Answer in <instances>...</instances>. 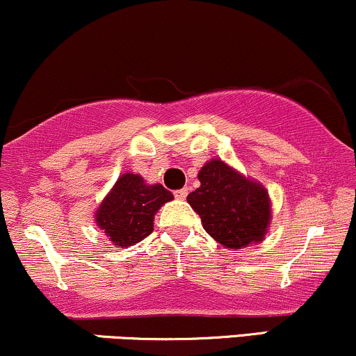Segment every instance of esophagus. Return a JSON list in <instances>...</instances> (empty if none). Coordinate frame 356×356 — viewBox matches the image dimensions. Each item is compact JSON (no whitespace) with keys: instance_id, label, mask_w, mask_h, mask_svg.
Returning a JSON list of instances; mask_svg holds the SVG:
<instances>
[{"instance_id":"1","label":"esophagus","mask_w":356,"mask_h":356,"mask_svg":"<svg viewBox=\"0 0 356 356\" xmlns=\"http://www.w3.org/2000/svg\"><path fill=\"white\" fill-rule=\"evenodd\" d=\"M186 195H188V188H181V190L175 191V198L177 200H185Z\"/></svg>"}]
</instances>
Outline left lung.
Returning a JSON list of instances; mask_svg holds the SVG:
<instances>
[{"instance_id": "left-lung-1", "label": "left lung", "mask_w": 356, "mask_h": 356, "mask_svg": "<svg viewBox=\"0 0 356 356\" xmlns=\"http://www.w3.org/2000/svg\"><path fill=\"white\" fill-rule=\"evenodd\" d=\"M198 179L200 188L188 195L186 202L213 240L229 250L265 240L271 223V200L261 183L220 158L204 163Z\"/></svg>"}]
</instances>
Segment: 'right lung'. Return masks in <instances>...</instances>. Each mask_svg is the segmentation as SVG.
<instances>
[{
    "label": "right lung",
    "mask_w": 356,
    "mask_h": 356,
    "mask_svg": "<svg viewBox=\"0 0 356 356\" xmlns=\"http://www.w3.org/2000/svg\"><path fill=\"white\" fill-rule=\"evenodd\" d=\"M173 200L160 183L149 185L138 173H123L95 211V223L113 245L128 246L153 232L156 211Z\"/></svg>",
    "instance_id": "obj_1"
}]
</instances>
